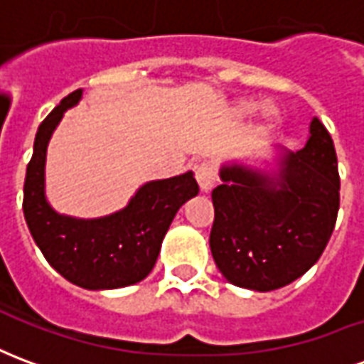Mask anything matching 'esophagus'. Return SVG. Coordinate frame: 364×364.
Wrapping results in <instances>:
<instances>
[{
  "label": "esophagus",
  "instance_id": "obj_1",
  "mask_svg": "<svg viewBox=\"0 0 364 364\" xmlns=\"http://www.w3.org/2000/svg\"><path fill=\"white\" fill-rule=\"evenodd\" d=\"M195 177H197L198 185L203 191H210L216 183V166L213 161H203L198 164L195 169Z\"/></svg>",
  "mask_w": 364,
  "mask_h": 364
}]
</instances>
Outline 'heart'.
I'll return each mask as SVG.
<instances>
[{"label":"heart","mask_w":364,"mask_h":364,"mask_svg":"<svg viewBox=\"0 0 364 364\" xmlns=\"http://www.w3.org/2000/svg\"><path fill=\"white\" fill-rule=\"evenodd\" d=\"M253 109H255V103H252V101H245V103H242L237 107V111L242 112V114L252 112ZM274 120H277V109H274L273 105H265V107H263V122L269 127V124H273Z\"/></svg>","instance_id":"1"}]
</instances>
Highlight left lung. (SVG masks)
Segmentation results:
<instances>
[{"label": "left lung", "mask_w": 364, "mask_h": 364, "mask_svg": "<svg viewBox=\"0 0 364 364\" xmlns=\"http://www.w3.org/2000/svg\"><path fill=\"white\" fill-rule=\"evenodd\" d=\"M220 177L210 252L232 284L269 292L320 259L339 210L336 148L320 120H312L304 148L284 156L281 181L242 166L222 167Z\"/></svg>", "instance_id": "left-lung-1"}]
</instances>
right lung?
<instances>
[{
  "instance_id": "add662e5",
  "label": "right lung",
  "mask_w": 364,
  "mask_h": 364,
  "mask_svg": "<svg viewBox=\"0 0 364 364\" xmlns=\"http://www.w3.org/2000/svg\"><path fill=\"white\" fill-rule=\"evenodd\" d=\"M82 97L75 90L41 122L27 166L23 213L46 261L82 289H120L148 277L169 224L183 203L198 193L193 173L146 183L124 210L99 220L60 216L44 198V159L52 130Z\"/></svg>"
}]
</instances>
